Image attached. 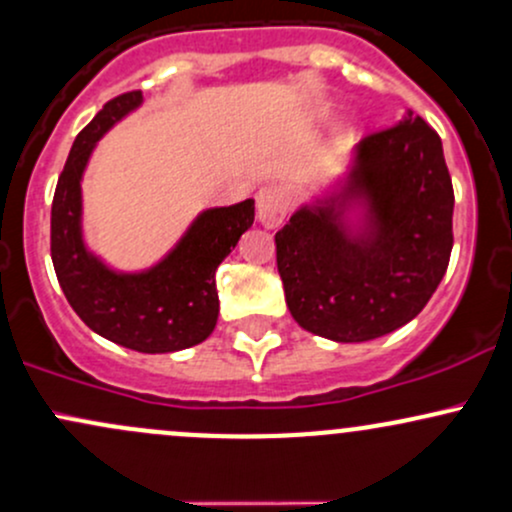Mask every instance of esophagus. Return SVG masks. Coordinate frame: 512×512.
I'll return each instance as SVG.
<instances>
[{
    "instance_id": "1",
    "label": "esophagus",
    "mask_w": 512,
    "mask_h": 512,
    "mask_svg": "<svg viewBox=\"0 0 512 512\" xmlns=\"http://www.w3.org/2000/svg\"><path fill=\"white\" fill-rule=\"evenodd\" d=\"M289 206L291 199L284 187L269 184V187H262L257 192V218H260V223L265 228L282 226L286 213H289Z\"/></svg>"
}]
</instances>
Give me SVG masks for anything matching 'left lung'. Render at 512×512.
<instances>
[{"label": "left lung", "instance_id": "left-lung-1", "mask_svg": "<svg viewBox=\"0 0 512 512\" xmlns=\"http://www.w3.org/2000/svg\"><path fill=\"white\" fill-rule=\"evenodd\" d=\"M452 211L442 140L420 116L359 140L338 182L274 235L291 316L335 342L411 323L447 272Z\"/></svg>", "mask_w": 512, "mask_h": 512}]
</instances>
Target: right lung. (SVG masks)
Listing matches in <instances>:
<instances>
[{
    "label": "right lung",
    "instance_id": "obj_1",
    "mask_svg": "<svg viewBox=\"0 0 512 512\" xmlns=\"http://www.w3.org/2000/svg\"><path fill=\"white\" fill-rule=\"evenodd\" d=\"M143 104V94L111 99L75 138L50 211V255L65 299L101 338L145 352L187 350L216 328V269L255 221V201L201 211L177 245L138 272L106 265L84 243L82 177L106 131Z\"/></svg>",
    "mask_w": 512,
    "mask_h": 512
}]
</instances>
